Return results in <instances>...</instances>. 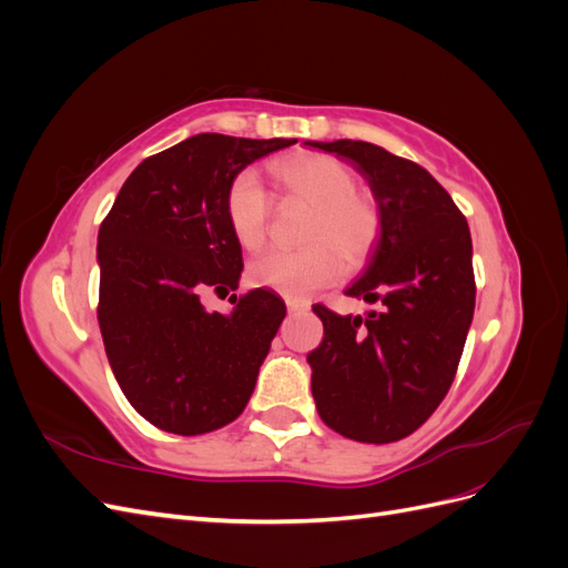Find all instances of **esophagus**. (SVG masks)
Listing matches in <instances>:
<instances>
[{
	"label": "esophagus",
	"mask_w": 568,
	"mask_h": 568,
	"mask_svg": "<svg viewBox=\"0 0 568 568\" xmlns=\"http://www.w3.org/2000/svg\"><path fill=\"white\" fill-rule=\"evenodd\" d=\"M286 307H288L291 315H296V313L311 311V303H307V301H286Z\"/></svg>",
	"instance_id": "1"
}]
</instances>
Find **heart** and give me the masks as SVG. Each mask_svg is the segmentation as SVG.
Returning a JSON list of instances; mask_svg holds the SVG:
<instances>
[{
	"label": "heart",
	"instance_id": "b5f03b06",
	"mask_svg": "<svg viewBox=\"0 0 568 568\" xmlns=\"http://www.w3.org/2000/svg\"><path fill=\"white\" fill-rule=\"evenodd\" d=\"M274 199L282 205L311 209L305 217L301 251H274L248 267L253 286L270 288L288 301H305L334 284L343 267L363 270L384 234L382 203L369 189L357 186L351 165L326 153H291L267 165ZM225 215L234 239L246 251L267 242L272 199L253 173L232 178L225 194Z\"/></svg>",
	"mask_w": 568,
	"mask_h": 568
}]
</instances>
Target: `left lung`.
<instances>
[{"label":"left lung","instance_id":"left-lung-1","mask_svg":"<svg viewBox=\"0 0 568 568\" xmlns=\"http://www.w3.org/2000/svg\"><path fill=\"white\" fill-rule=\"evenodd\" d=\"M355 163L379 199L384 234L346 294L367 317L313 305L324 338L307 355L322 422L359 443L415 434L448 395L476 305L471 234L450 194L415 161L369 142H307Z\"/></svg>","mask_w":568,"mask_h":568}]
</instances>
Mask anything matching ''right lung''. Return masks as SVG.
<instances>
[{"mask_svg":"<svg viewBox=\"0 0 568 568\" xmlns=\"http://www.w3.org/2000/svg\"><path fill=\"white\" fill-rule=\"evenodd\" d=\"M291 144L189 136L136 165L101 222V338L130 405L168 434L227 426L255 388L284 301L255 288L239 296L232 315H220L201 296L234 291L244 267L225 215L232 178Z\"/></svg>","mask_w":568,"mask_h":568,"instance_id":"right-lung-1","label":"right lung"}]
</instances>
